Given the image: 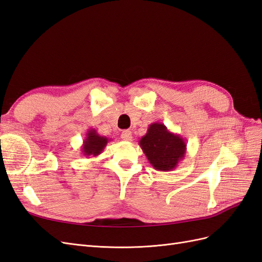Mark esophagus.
Instances as JSON below:
<instances>
[{
  "label": "esophagus",
  "mask_w": 262,
  "mask_h": 262,
  "mask_svg": "<svg viewBox=\"0 0 262 262\" xmlns=\"http://www.w3.org/2000/svg\"><path fill=\"white\" fill-rule=\"evenodd\" d=\"M121 138L124 141H131L132 140V132L130 130H124L121 133Z\"/></svg>",
  "instance_id": "obj_1"
}]
</instances>
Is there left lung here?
Returning a JSON list of instances; mask_svg holds the SVG:
<instances>
[{
    "label": "left lung",
    "mask_w": 262,
    "mask_h": 262,
    "mask_svg": "<svg viewBox=\"0 0 262 262\" xmlns=\"http://www.w3.org/2000/svg\"><path fill=\"white\" fill-rule=\"evenodd\" d=\"M139 145L149 164L158 171L175 169L187 152L186 140L169 131L161 122L148 125L146 134L139 141Z\"/></svg>",
    "instance_id": "1"
}]
</instances>
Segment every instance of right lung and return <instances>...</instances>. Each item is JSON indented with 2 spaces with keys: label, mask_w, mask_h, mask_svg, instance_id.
I'll use <instances>...</instances> for the list:
<instances>
[{
  "label": "right lung",
  "mask_w": 262,
  "mask_h": 262,
  "mask_svg": "<svg viewBox=\"0 0 262 262\" xmlns=\"http://www.w3.org/2000/svg\"><path fill=\"white\" fill-rule=\"evenodd\" d=\"M112 141L107 137L100 136L95 129H89L86 137L82 144V154L87 157H97L100 155L106 147V145Z\"/></svg>",
  "instance_id": "right-lung-1"
}]
</instances>
